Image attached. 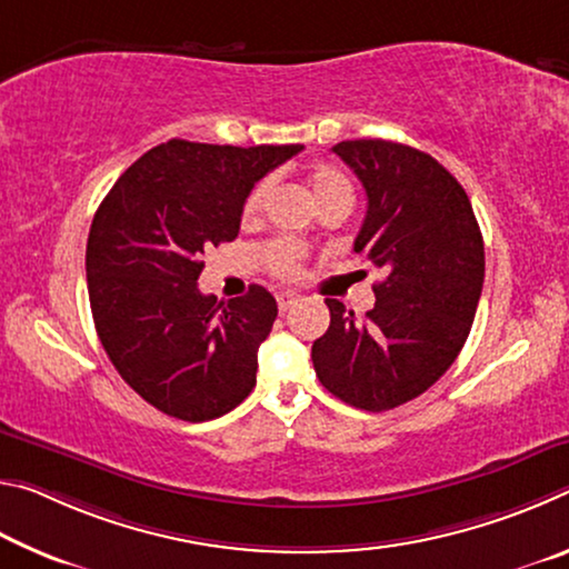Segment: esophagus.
I'll use <instances>...</instances> for the list:
<instances>
[{"mask_svg": "<svg viewBox=\"0 0 569 569\" xmlns=\"http://www.w3.org/2000/svg\"><path fill=\"white\" fill-rule=\"evenodd\" d=\"M276 301H278V308H281V311H288V308H291L298 301V296L291 293V291H283V293L276 296Z\"/></svg>", "mask_w": 569, "mask_h": 569, "instance_id": "esophagus-1", "label": "esophagus"}]
</instances>
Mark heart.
<instances>
[{"label": "heart", "mask_w": 569, "mask_h": 569, "mask_svg": "<svg viewBox=\"0 0 569 569\" xmlns=\"http://www.w3.org/2000/svg\"><path fill=\"white\" fill-rule=\"evenodd\" d=\"M308 186H311V196L319 206H323L326 200L339 198V196H353L349 178L343 176L341 170L329 168V166H319L313 168L311 178H308ZM273 190V178H263L258 180L253 188L243 200V208H240V216H243L246 223H256L258 218L263 216V210L268 206V198H271ZM306 250L293 243V240H273L261 250V261L268 268V271L281 276V278H296L301 273V261H303Z\"/></svg>", "instance_id": "1"}]
</instances>
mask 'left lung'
I'll return each mask as SVG.
<instances>
[{
    "instance_id": "1",
    "label": "left lung",
    "mask_w": 569,
    "mask_h": 569,
    "mask_svg": "<svg viewBox=\"0 0 569 569\" xmlns=\"http://www.w3.org/2000/svg\"><path fill=\"white\" fill-rule=\"evenodd\" d=\"M331 150L366 190L353 250L381 281L366 316L326 298L331 323L311 359L333 397L387 411L455 363L485 283V240L465 188L427 152L391 140H343Z\"/></svg>"
}]
</instances>
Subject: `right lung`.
Returning <instances> with one entry per match:
<instances>
[{"mask_svg": "<svg viewBox=\"0 0 569 569\" xmlns=\"http://www.w3.org/2000/svg\"><path fill=\"white\" fill-rule=\"evenodd\" d=\"M303 146L168 140L122 172L92 218L88 293L120 377L182 421L236 409L278 316L263 286L228 303L198 291L206 250L236 240L250 188Z\"/></svg>", "mask_w": 569, "mask_h": 569, "instance_id": "1", "label": "right lung"}]
</instances>
